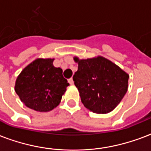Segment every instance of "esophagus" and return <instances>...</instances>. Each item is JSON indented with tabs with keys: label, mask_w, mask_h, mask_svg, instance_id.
Instances as JSON below:
<instances>
[{
	"label": "esophagus",
	"mask_w": 151,
	"mask_h": 151,
	"mask_svg": "<svg viewBox=\"0 0 151 151\" xmlns=\"http://www.w3.org/2000/svg\"><path fill=\"white\" fill-rule=\"evenodd\" d=\"M68 81H69V83H70V85H73V80L72 78L69 79V80H68Z\"/></svg>",
	"instance_id": "esophagus-1"
}]
</instances>
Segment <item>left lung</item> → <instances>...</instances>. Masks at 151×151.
<instances>
[{
    "mask_svg": "<svg viewBox=\"0 0 151 151\" xmlns=\"http://www.w3.org/2000/svg\"><path fill=\"white\" fill-rule=\"evenodd\" d=\"M73 60L78 68L73 79L84 106L96 114L111 112L127 92L129 74L101 56Z\"/></svg>",
    "mask_w": 151,
    "mask_h": 151,
    "instance_id": "1",
    "label": "left lung"
}]
</instances>
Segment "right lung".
<instances>
[{"instance_id":"right-lung-1","label":"right lung","mask_w":151,"mask_h":151,"mask_svg":"<svg viewBox=\"0 0 151 151\" xmlns=\"http://www.w3.org/2000/svg\"><path fill=\"white\" fill-rule=\"evenodd\" d=\"M54 58H37L24 68L15 82V91L27 107L38 112L53 110L70 86Z\"/></svg>"}]
</instances>
